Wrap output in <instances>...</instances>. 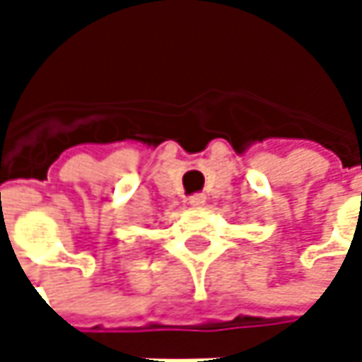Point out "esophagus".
Returning <instances> with one entry per match:
<instances>
[{"label": "esophagus", "instance_id": "34e87169", "mask_svg": "<svg viewBox=\"0 0 362 362\" xmlns=\"http://www.w3.org/2000/svg\"><path fill=\"white\" fill-rule=\"evenodd\" d=\"M188 203H190L192 207H203V205H205V194H192V197L188 199Z\"/></svg>", "mask_w": 362, "mask_h": 362}]
</instances>
